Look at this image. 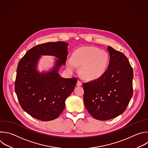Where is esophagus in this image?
I'll list each match as a JSON object with an SVG mask.
<instances>
[{
  "instance_id": "34e87169",
  "label": "esophagus",
  "mask_w": 148,
  "mask_h": 148,
  "mask_svg": "<svg viewBox=\"0 0 148 148\" xmlns=\"http://www.w3.org/2000/svg\"><path fill=\"white\" fill-rule=\"evenodd\" d=\"M82 82H81L80 81H77V86H81L82 85Z\"/></svg>"
}]
</instances>
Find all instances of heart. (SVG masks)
Segmentation results:
<instances>
[{
	"instance_id": "1",
	"label": "heart",
	"mask_w": 148,
	"mask_h": 148,
	"mask_svg": "<svg viewBox=\"0 0 148 148\" xmlns=\"http://www.w3.org/2000/svg\"><path fill=\"white\" fill-rule=\"evenodd\" d=\"M109 55L99 48L88 46L75 50L72 57L66 62L67 70L75 71L77 66H80V74L86 79L95 80L101 78L106 72L109 63Z\"/></svg>"
}]
</instances>
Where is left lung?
I'll return each mask as SVG.
<instances>
[{
    "label": "left lung",
    "instance_id": "obj_1",
    "mask_svg": "<svg viewBox=\"0 0 148 148\" xmlns=\"http://www.w3.org/2000/svg\"><path fill=\"white\" fill-rule=\"evenodd\" d=\"M108 50L110 58L107 71L101 78L82 84L86 110L102 121L122 114L133 94V70L128 59L111 46Z\"/></svg>",
    "mask_w": 148,
    "mask_h": 148
}]
</instances>
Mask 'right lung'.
I'll return each instance as SVG.
<instances>
[{
	"label": "right lung",
	"instance_id": "add662e5",
	"mask_svg": "<svg viewBox=\"0 0 148 148\" xmlns=\"http://www.w3.org/2000/svg\"><path fill=\"white\" fill-rule=\"evenodd\" d=\"M68 45L62 41L36 45L18 63L15 92L22 109L35 119L47 121L59 117L76 85L77 78H63L58 73L59 67L66 63ZM40 55L54 56L60 59L52 72L39 74L36 71Z\"/></svg>",
	"mask_w": 148,
	"mask_h": 148
}]
</instances>
